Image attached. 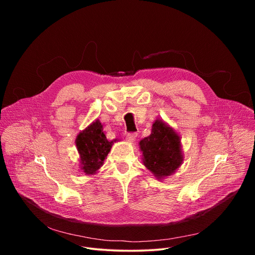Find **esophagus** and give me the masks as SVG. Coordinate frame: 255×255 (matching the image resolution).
<instances>
[{
  "instance_id": "esophagus-1",
  "label": "esophagus",
  "mask_w": 255,
  "mask_h": 255,
  "mask_svg": "<svg viewBox=\"0 0 255 255\" xmlns=\"http://www.w3.org/2000/svg\"><path fill=\"white\" fill-rule=\"evenodd\" d=\"M136 138H137V134H136V133H128V134L126 135V140H127L128 142L135 141Z\"/></svg>"
}]
</instances>
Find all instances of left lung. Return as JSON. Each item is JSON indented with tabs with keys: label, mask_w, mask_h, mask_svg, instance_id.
<instances>
[{
	"label": "left lung",
	"mask_w": 255,
	"mask_h": 255,
	"mask_svg": "<svg viewBox=\"0 0 255 255\" xmlns=\"http://www.w3.org/2000/svg\"><path fill=\"white\" fill-rule=\"evenodd\" d=\"M142 163L159 181L173 175L184 161L181 136L161 119L152 125L149 136L139 141Z\"/></svg>",
	"instance_id": "1"
}]
</instances>
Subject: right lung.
Wrapping results in <instances>:
<instances>
[{"label":"right lung","instance_id":"add662e5","mask_svg":"<svg viewBox=\"0 0 255 255\" xmlns=\"http://www.w3.org/2000/svg\"><path fill=\"white\" fill-rule=\"evenodd\" d=\"M119 139L109 140L103 132V125L99 119L92 122L80 131L75 139L79 154V168L87 176L95 175L104 163L106 156L111 152L114 142Z\"/></svg>","mask_w":255,"mask_h":255}]
</instances>
